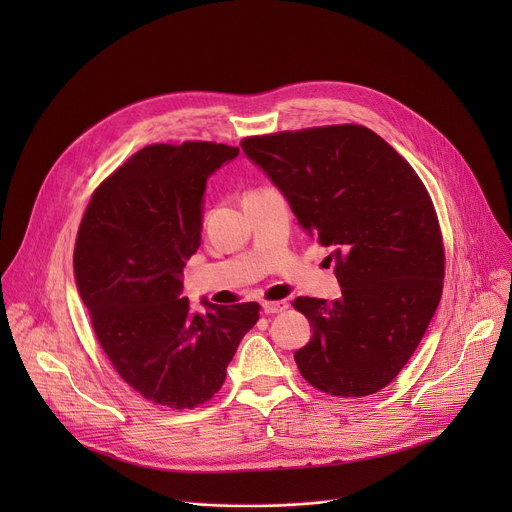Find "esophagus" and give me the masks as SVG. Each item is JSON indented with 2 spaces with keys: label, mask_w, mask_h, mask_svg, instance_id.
<instances>
[{
  "label": "esophagus",
  "mask_w": 512,
  "mask_h": 512,
  "mask_svg": "<svg viewBox=\"0 0 512 512\" xmlns=\"http://www.w3.org/2000/svg\"><path fill=\"white\" fill-rule=\"evenodd\" d=\"M289 308V304L285 300H275V302H263V312L265 314H279L285 312Z\"/></svg>",
  "instance_id": "esophagus-1"
}]
</instances>
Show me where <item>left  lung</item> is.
Listing matches in <instances>:
<instances>
[{
  "instance_id": "1",
  "label": "left lung",
  "mask_w": 512,
  "mask_h": 512,
  "mask_svg": "<svg viewBox=\"0 0 512 512\" xmlns=\"http://www.w3.org/2000/svg\"><path fill=\"white\" fill-rule=\"evenodd\" d=\"M241 148L336 261L338 300H294L314 330L294 356L302 377L332 397L381 391L419 346L444 289V239L425 184L356 123L251 135Z\"/></svg>"
}]
</instances>
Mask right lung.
Listing matches in <instances>:
<instances>
[{
    "instance_id": "obj_1",
    "label": "right lung",
    "mask_w": 512,
    "mask_h": 512,
    "mask_svg": "<svg viewBox=\"0 0 512 512\" xmlns=\"http://www.w3.org/2000/svg\"><path fill=\"white\" fill-rule=\"evenodd\" d=\"M239 148L154 143L93 192L75 245V277L117 375L145 401L194 409L223 387L257 302L192 310L182 269L200 247L208 176Z\"/></svg>"
}]
</instances>
